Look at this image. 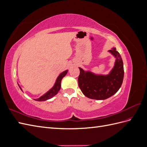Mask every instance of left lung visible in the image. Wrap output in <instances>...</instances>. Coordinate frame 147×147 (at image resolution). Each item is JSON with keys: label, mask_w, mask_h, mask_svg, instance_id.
Here are the masks:
<instances>
[{"label": "left lung", "mask_w": 147, "mask_h": 147, "mask_svg": "<svg viewBox=\"0 0 147 147\" xmlns=\"http://www.w3.org/2000/svg\"><path fill=\"white\" fill-rule=\"evenodd\" d=\"M115 58L113 67L107 74H98L79 67L78 86L83 94L92 99L104 100L116 93L121 87L124 78L123 63L116 48L108 51Z\"/></svg>", "instance_id": "1"}]
</instances>
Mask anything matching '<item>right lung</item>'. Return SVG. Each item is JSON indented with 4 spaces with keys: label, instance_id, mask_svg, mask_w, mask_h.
<instances>
[{
    "label": "right lung",
    "instance_id": "right-lung-1",
    "mask_svg": "<svg viewBox=\"0 0 147 147\" xmlns=\"http://www.w3.org/2000/svg\"><path fill=\"white\" fill-rule=\"evenodd\" d=\"M67 72H68V70H64V72L60 73L58 75V77H57V78L56 80V82L54 84V85H53V86L50 89V90H48L47 92L45 93V94H43L40 97H38V98L34 99V100H36V101H39V102L45 101V100H47L48 99L52 98L53 97L56 96L61 89V83L62 79H63L65 76L66 74H67ZM18 84L20 90L23 92L21 87L20 86V84L18 83Z\"/></svg>",
    "mask_w": 147,
    "mask_h": 147
}]
</instances>
